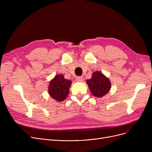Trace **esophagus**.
<instances>
[{
  "label": "esophagus",
  "instance_id": "obj_1",
  "mask_svg": "<svg viewBox=\"0 0 152 152\" xmlns=\"http://www.w3.org/2000/svg\"><path fill=\"white\" fill-rule=\"evenodd\" d=\"M76 81L78 82H83V77L81 76H77V77H76Z\"/></svg>",
  "mask_w": 152,
  "mask_h": 152
}]
</instances>
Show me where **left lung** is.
Wrapping results in <instances>:
<instances>
[{"label":"left lung","instance_id":"1","mask_svg":"<svg viewBox=\"0 0 152 152\" xmlns=\"http://www.w3.org/2000/svg\"><path fill=\"white\" fill-rule=\"evenodd\" d=\"M86 83L88 84L92 94L97 97L104 96L111 88V83L108 78L99 71L94 73L92 78L87 80Z\"/></svg>","mask_w":152,"mask_h":152}]
</instances>
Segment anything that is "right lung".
Segmentation results:
<instances>
[{
    "mask_svg": "<svg viewBox=\"0 0 152 152\" xmlns=\"http://www.w3.org/2000/svg\"><path fill=\"white\" fill-rule=\"evenodd\" d=\"M71 81L64 78L61 75L55 76L50 81L49 87V93L52 98L58 102L65 100L69 94Z\"/></svg>",
    "mask_w": 152,
    "mask_h": 152,
    "instance_id": "add662e5",
    "label": "right lung"
}]
</instances>
